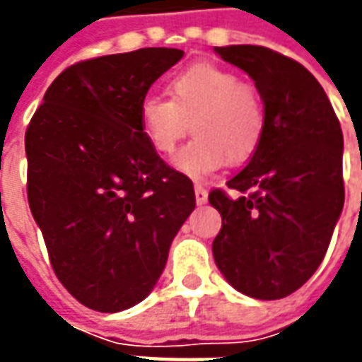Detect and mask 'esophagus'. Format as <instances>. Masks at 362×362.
Instances as JSON below:
<instances>
[{"instance_id": "obj_1", "label": "esophagus", "mask_w": 362, "mask_h": 362, "mask_svg": "<svg viewBox=\"0 0 362 362\" xmlns=\"http://www.w3.org/2000/svg\"><path fill=\"white\" fill-rule=\"evenodd\" d=\"M194 192H196L197 205H204L205 202H207V189H205L202 184H196V186H194Z\"/></svg>"}]
</instances>
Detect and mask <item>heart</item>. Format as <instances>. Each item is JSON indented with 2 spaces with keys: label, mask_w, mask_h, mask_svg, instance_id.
<instances>
[{
  "label": "heart",
  "mask_w": 362,
  "mask_h": 362,
  "mask_svg": "<svg viewBox=\"0 0 362 362\" xmlns=\"http://www.w3.org/2000/svg\"><path fill=\"white\" fill-rule=\"evenodd\" d=\"M168 98L143 96L139 126L151 149L170 155L189 122L196 137L174 157L176 170L205 178L225 163L243 165L262 145L266 110L258 90L227 67L194 64L168 79Z\"/></svg>",
  "instance_id": "1"
}]
</instances>
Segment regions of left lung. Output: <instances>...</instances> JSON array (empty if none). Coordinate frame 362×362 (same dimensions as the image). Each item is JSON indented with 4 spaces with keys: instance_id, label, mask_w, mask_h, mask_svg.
I'll return each instance as SVG.
<instances>
[{
    "instance_id": "left-lung-1",
    "label": "left lung",
    "mask_w": 362,
    "mask_h": 362,
    "mask_svg": "<svg viewBox=\"0 0 362 362\" xmlns=\"http://www.w3.org/2000/svg\"><path fill=\"white\" fill-rule=\"evenodd\" d=\"M215 54L250 75L266 110V134L250 163L213 189L223 225L213 258L233 287L277 300L310 279L343 211V134L316 77L264 46H223Z\"/></svg>"
}]
</instances>
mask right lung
Wrapping results in <instances>:
<instances>
[{"mask_svg": "<svg viewBox=\"0 0 362 362\" xmlns=\"http://www.w3.org/2000/svg\"><path fill=\"white\" fill-rule=\"evenodd\" d=\"M182 56L141 48L79 62L28 124L30 213L62 285L93 310L141 303L196 207L192 180L165 165L139 126L141 98Z\"/></svg>", "mask_w": 362, "mask_h": 362, "instance_id": "obj_1", "label": "right lung"}]
</instances>
